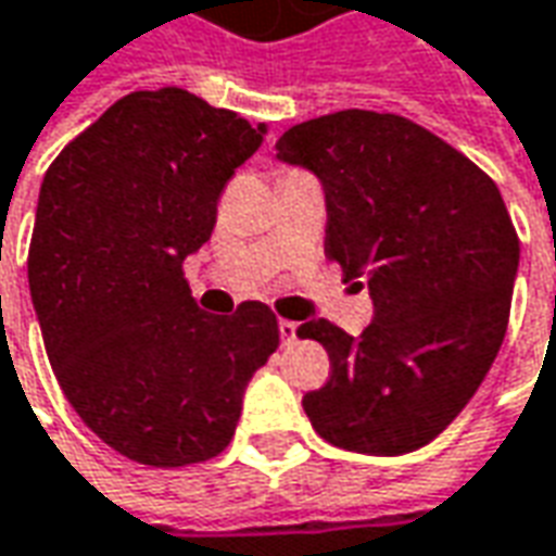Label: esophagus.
<instances>
[{"label": "esophagus", "mask_w": 556, "mask_h": 556, "mask_svg": "<svg viewBox=\"0 0 556 556\" xmlns=\"http://www.w3.org/2000/svg\"><path fill=\"white\" fill-rule=\"evenodd\" d=\"M279 340L289 345L298 340V321H289V318H279Z\"/></svg>", "instance_id": "1"}]
</instances>
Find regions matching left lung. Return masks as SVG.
<instances>
[{
	"mask_svg": "<svg viewBox=\"0 0 556 556\" xmlns=\"http://www.w3.org/2000/svg\"><path fill=\"white\" fill-rule=\"evenodd\" d=\"M277 156L325 189V255L367 277L372 321L298 328L328 349V382L304 394L337 448L397 457L437 440L503 345L518 235L496 184L452 143L397 114L337 111L291 126Z\"/></svg>",
	"mask_w": 556,
	"mask_h": 556,
	"instance_id": "left-lung-1",
	"label": "left lung"
}]
</instances>
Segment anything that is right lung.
Wrapping results in <instances>:
<instances>
[{"instance_id": "add662e5", "label": "right lung", "mask_w": 556, "mask_h": 556, "mask_svg": "<svg viewBox=\"0 0 556 556\" xmlns=\"http://www.w3.org/2000/svg\"><path fill=\"white\" fill-rule=\"evenodd\" d=\"M265 131L180 87L138 89L45 174L29 291L50 367L84 425L135 464L189 467L225 452L243 388L277 352L270 306L211 316L184 277Z\"/></svg>"}]
</instances>
